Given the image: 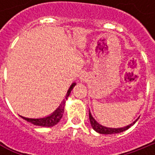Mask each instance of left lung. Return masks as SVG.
<instances>
[{
  "label": "left lung",
  "instance_id": "obj_1",
  "mask_svg": "<svg viewBox=\"0 0 155 155\" xmlns=\"http://www.w3.org/2000/svg\"><path fill=\"white\" fill-rule=\"evenodd\" d=\"M89 118H90V122H91V125L93 128V129L97 132L99 134H118V133H122L123 131L127 130L128 128H130L131 126H133L134 123L136 122V121L139 119L137 118L134 122H132L131 124H129L128 126H125L123 128H108V127H104L103 125H101L100 123L97 122L95 120V118L91 116V111H89Z\"/></svg>",
  "mask_w": 155,
  "mask_h": 155
}]
</instances>
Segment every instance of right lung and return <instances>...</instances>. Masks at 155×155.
<instances>
[{
    "mask_svg": "<svg viewBox=\"0 0 155 155\" xmlns=\"http://www.w3.org/2000/svg\"><path fill=\"white\" fill-rule=\"evenodd\" d=\"M76 84H77L76 83L71 84V85L70 86L68 91H67L66 95H65V98L63 100L60 105L57 108L56 110H54L51 113V115L45 116V117H41V118H27V117H24V116H21V118H23L24 120H26L27 122H31L32 124L36 125V126H40V127H52V126H55L56 124H58L59 122V121L62 118L64 111L65 101L68 99V97L71 94V91H72V89L74 88Z\"/></svg>",
    "mask_w": 155,
    "mask_h": 155,
    "instance_id": "add662e5",
    "label": "right lung"
}]
</instances>
